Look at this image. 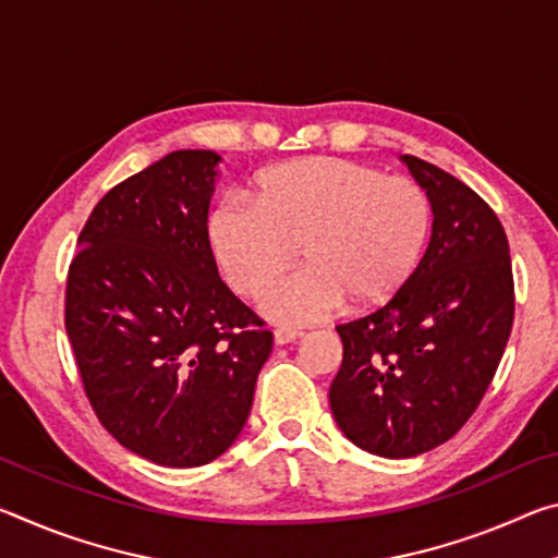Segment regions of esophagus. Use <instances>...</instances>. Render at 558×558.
I'll list each match as a JSON object with an SVG mask.
<instances>
[{"label": "esophagus", "instance_id": "esophagus-1", "mask_svg": "<svg viewBox=\"0 0 558 558\" xmlns=\"http://www.w3.org/2000/svg\"><path fill=\"white\" fill-rule=\"evenodd\" d=\"M302 332L295 327H278L276 332H272V339H276V344H290L295 342V339H300Z\"/></svg>", "mask_w": 558, "mask_h": 558}]
</instances>
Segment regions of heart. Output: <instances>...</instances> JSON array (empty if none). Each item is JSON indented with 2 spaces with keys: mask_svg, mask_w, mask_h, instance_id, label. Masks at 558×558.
Returning <instances> with one entry per match:
<instances>
[{
  "mask_svg": "<svg viewBox=\"0 0 558 558\" xmlns=\"http://www.w3.org/2000/svg\"><path fill=\"white\" fill-rule=\"evenodd\" d=\"M248 204L221 199L206 219L211 256L229 286L258 295L296 259L308 266L266 291L263 313L282 325L342 305L391 300L418 270L433 231L430 194L411 177L339 157H305L256 174Z\"/></svg>",
  "mask_w": 558,
  "mask_h": 558,
  "instance_id": "b5f03b06",
  "label": "heart"
}]
</instances>
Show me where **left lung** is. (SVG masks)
Masks as SVG:
<instances>
[{
	"mask_svg": "<svg viewBox=\"0 0 558 558\" xmlns=\"http://www.w3.org/2000/svg\"><path fill=\"white\" fill-rule=\"evenodd\" d=\"M401 159L430 194L428 251L384 307L337 327L344 356L329 386L337 426L381 458L421 456L465 426L514 323L512 258L497 214L436 165Z\"/></svg>",
	"mask_w": 558,
	"mask_h": 558,
	"instance_id": "left-lung-1",
	"label": "left lung"
}]
</instances>
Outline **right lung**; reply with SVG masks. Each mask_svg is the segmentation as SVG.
Returning a JSON list of instances; mask_svg holds the SVG:
<instances>
[{
    "instance_id": "obj_1",
    "label": "right lung",
    "mask_w": 558,
    "mask_h": 558,
    "mask_svg": "<svg viewBox=\"0 0 558 558\" xmlns=\"http://www.w3.org/2000/svg\"><path fill=\"white\" fill-rule=\"evenodd\" d=\"M219 159L179 149L112 186L65 280V332L93 411L122 448L165 468L233 446L272 349L206 239Z\"/></svg>"
}]
</instances>
